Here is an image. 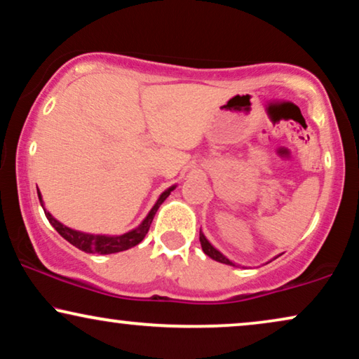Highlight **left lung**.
Returning a JSON list of instances; mask_svg holds the SVG:
<instances>
[{"mask_svg":"<svg viewBox=\"0 0 359 359\" xmlns=\"http://www.w3.org/2000/svg\"><path fill=\"white\" fill-rule=\"evenodd\" d=\"M201 245H202V250H203V253H205V255H208L212 258V260H215V262H220V263H225V265H232V266H237L235 265V263L232 262V260H229V258H226L224 253L222 252H219L217 250L215 247H213V245L208 242V240L205 238V235L202 233V230H201Z\"/></svg>","mask_w":359,"mask_h":359,"instance_id":"1","label":"left lung"}]
</instances>
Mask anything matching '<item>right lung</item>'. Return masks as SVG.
<instances>
[{
  "mask_svg": "<svg viewBox=\"0 0 359 359\" xmlns=\"http://www.w3.org/2000/svg\"><path fill=\"white\" fill-rule=\"evenodd\" d=\"M174 189L175 185H172V187L164 190V192L161 194V197L157 198V202L154 203L151 212L147 213L146 219L140 222V225L135 226V229L130 230V232L122 233V235H94V233H86V232H79V230L69 229V226L62 225L61 222L54 219L51 213L44 208V202H43V197H41L39 189H38V197H39L41 207L44 208V213H46L49 224L56 229V232L61 235L62 238H66L71 245H74L76 248H79V250H83L86 253H101V255H109V253L129 250V248H133L137 243L142 242L144 237H146L149 232V229H151L154 215H156L158 207L164 203V201L169 197Z\"/></svg>",
  "mask_w": 359,
  "mask_h": 359,
  "instance_id": "add662e5",
  "label": "right lung"
}]
</instances>
